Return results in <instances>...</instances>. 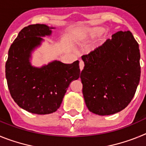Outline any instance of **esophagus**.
<instances>
[{
  "mask_svg": "<svg viewBox=\"0 0 146 146\" xmlns=\"http://www.w3.org/2000/svg\"><path fill=\"white\" fill-rule=\"evenodd\" d=\"M80 70H82L83 69V68H84V62L82 61V60H80Z\"/></svg>",
  "mask_w": 146,
  "mask_h": 146,
  "instance_id": "esophagus-1",
  "label": "esophagus"
}]
</instances>
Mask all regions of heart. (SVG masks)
<instances>
[{
	"label": "heart",
	"mask_w": 146,
	"mask_h": 146,
	"mask_svg": "<svg viewBox=\"0 0 146 146\" xmlns=\"http://www.w3.org/2000/svg\"><path fill=\"white\" fill-rule=\"evenodd\" d=\"M105 29L102 27H95V28H86L77 35V41L80 42H84L91 40L102 34Z\"/></svg>",
	"instance_id": "obj_1"
}]
</instances>
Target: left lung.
<instances>
[{
    "label": "left lung",
    "instance_id": "8db88e82",
    "mask_svg": "<svg viewBox=\"0 0 146 146\" xmlns=\"http://www.w3.org/2000/svg\"><path fill=\"white\" fill-rule=\"evenodd\" d=\"M139 44L129 31H118L82 56V94L89 111L109 115L127 107L140 78Z\"/></svg>",
    "mask_w": 146,
    "mask_h": 146
}]
</instances>
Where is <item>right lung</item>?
I'll return each mask as SVG.
<instances>
[{"mask_svg": "<svg viewBox=\"0 0 146 146\" xmlns=\"http://www.w3.org/2000/svg\"><path fill=\"white\" fill-rule=\"evenodd\" d=\"M54 28L44 24L25 27L8 54L6 78L10 94L20 108L34 114L56 111L69 84L80 74L78 60L70 64L53 60L41 67L31 65L32 52L42 44V37L52 34Z\"/></svg>", "mask_w": 146, "mask_h": 146, "instance_id": "add662e5", "label": "right lung"}]
</instances>
